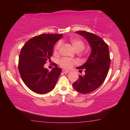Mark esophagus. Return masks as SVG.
<instances>
[{"mask_svg":"<svg viewBox=\"0 0 130 130\" xmlns=\"http://www.w3.org/2000/svg\"><path fill=\"white\" fill-rule=\"evenodd\" d=\"M62 72H63V73H64L67 74V73H68L69 72V70H65V69H63V70H62Z\"/></svg>","mask_w":130,"mask_h":130,"instance_id":"34e87169","label":"esophagus"}]
</instances>
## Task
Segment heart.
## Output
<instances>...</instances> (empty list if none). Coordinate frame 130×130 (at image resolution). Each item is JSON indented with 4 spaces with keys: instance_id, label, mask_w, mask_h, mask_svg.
<instances>
[{
    "instance_id": "1",
    "label": "heart",
    "mask_w": 130,
    "mask_h": 130,
    "mask_svg": "<svg viewBox=\"0 0 130 130\" xmlns=\"http://www.w3.org/2000/svg\"><path fill=\"white\" fill-rule=\"evenodd\" d=\"M70 42L72 43L73 47L74 50L77 52H79L82 50H83L85 47V44L84 42L82 40L76 38H71ZM61 42L59 41L56 44L54 48V52L55 54H57L59 51L60 48L61 47ZM77 63L76 60L71 59V58H67V57H63L60 58L58 61V64L61 66L62 67L66 69H70L73 66Z\"/></svg>"
}]
</instances>
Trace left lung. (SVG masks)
<instances>
[{
	"instance_id": "obj_1",
	"label": "left lung",
	"mask_w": 130,
	"mask_h": 130,
	"mask_svg": "<svg viewBox=\"0 0 130 130\" xmlns=\"http://www.w3.org/2000/svg\"><path fill=\"white\" fill-rule=\"evenodd\" d=\"M84 37L91 47V53L84 64L77 67L83 69L85 74L79 75V79L73 83L74 89L86 94L94 91L102 84L109 71L111 59L108 44L101 37L86 31H76Z\"/></svg>"
}]
</instances>
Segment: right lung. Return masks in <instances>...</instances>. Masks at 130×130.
I'll use <instances>...</instances> for the list:
<instances>
[{"label": "right lung", "instance_id": "obj_1", "mask_svg": "<svg viewBox=\"0 0 130 130\" xmlns=\"http://www.w3.org/2000/svg\"><path fill=\"white\" fill-rule=\"evenodd\" d=\"M62 34H44L28 41L21 48L18 69L23 82L30 90L39 94L48 93L56 86L61 69L56 67L49 72L44 65L51 61L53 47Z\"/></svg>", "mask_w": 130, "mask_h": 130}]
</instances>
